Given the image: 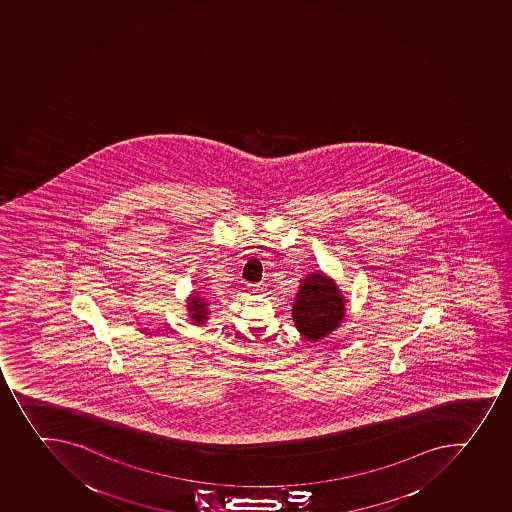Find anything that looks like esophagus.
<instances>
[{
  "label": "esophagus",
  "instance_id": "obj_1",
  "mask_svg": "<svg viewBox=\"0 0 512 512\" xmlns=\"http://www.w3.org/2000/svg\"><path fill=\"white\" fill-rule=\"evenodd\" d=\"M249 294H253V295H261L263 294V286H261V284H251V286H249Z\"/></svg>",
  "mask_w": 512,
  "mask_h": 512
}]
</instances>
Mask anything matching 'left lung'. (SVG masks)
I'll return each instance as SVG.
<instances>
[{"mask_svg":"<svg viewBox=\"0 0 512 512\" xmlns=\"http://www.w3.org/2000/svg\"><path fill=\"white\" fill-rule=\"evenodd\" d=\"M345 317V297L337 284L325 276L312 272L302 279L300 291L292 307L295 327L307 340L327 337Z\"/></svg>","mask_w":512,"mask_h":512,"instance_id":"1","label":"left lung"}]
</instances>
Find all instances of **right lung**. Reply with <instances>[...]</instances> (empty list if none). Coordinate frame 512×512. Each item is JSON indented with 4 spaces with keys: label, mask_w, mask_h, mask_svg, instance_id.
<instances>
[{
    "label": "right lung",
    "mask_w": 512,
    "mask_h": 512,
    "mask_svg": "<svg viewBox=\"0 0 512 512\" xmlns=\"http://www.w3.org/2000/svg\"><path fill=\"white\" fill-rule=\"evenodd\" d=\"M187 307H189L190 318L194 320V323H200V325L207 320V315L210 314L207 309V302H205L203 297H198V295H194V297L190 299Z\"/></svg>",
    "instance_id": "right-lung-1"
}]
</instances>
